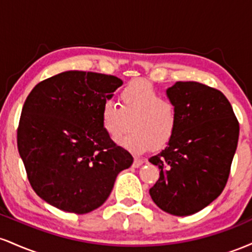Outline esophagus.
I'll use <instances>...</instances> for the list:
<instances>
[{"label":"esophagus","mask_w":252,"mask_h":252,"mask_svg":"<svg viewBox=\"0 0 252 252\" xmlns=\"http://www.w3.org/2000/svg\"><path fill=\"white\" fill-rule=\"evenodd\" d=\"M143 163V160L142 158H134V163H132V166L135 167V168H137V167H140L141 164Z\"/></svg>","instance_id":"esophagus-1"}]
</instances>
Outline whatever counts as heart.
Returning <instances> with one entry per match:
<instances>
[{
  "label": "heart",
  "mask_w": 252,
  "mask_h": 252,
  "mask_svg": "<svg viewBox=\"0 0 252 252\" xmlns=\"http://www.w3.org/2000/svg\"><path fill=\"white\" fill-rule=\"evenodd\" d=\"M120 105L105 100L100 121L105 132L114 141L132 130L120 141L124 148L134 153L147 152L155 146L162 148L174 137L179 126V111L172 100L161 97L152 84L134 80L120 91Z\"/></svg>",
  "instance_id": "1"
}]
</instances>
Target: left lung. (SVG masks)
Returning a JSON list of instances; mask_svg holds the SVG:
<instances>
[{"label": "left lung", "instance_id": "left-lung-1", "mask_svg": "<svg viewBox=\"0 0 252 252\" xmlns=\"http://www.w3.org/2000/svg\"><path fill=\"white\" fill-rule=\"evenodd\" d=\"M179 111L168 146L149 161L160 178L149 189L164 212L189 216L210 205L225 189L239 136V123L221 91L196 82L167 90Z\"/></svg>", "mask_w": 252, "mask_h": 252}]
</instances>
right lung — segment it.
Wrapping results in <instances>:
<instances>
[{
  "label": "right lung",
  "mask_w": 252,
  "mask_h": 252,
  "mask_svg": "<svg viewBox=\"0 0 252 252\" xmlns=\"http://www.w3.org/2000/svg\"><path fill=\"white\" fill-rule=\"evenodd\" d=\"M122 80L96 72L67 71L34 86L17 128V149L40 198L66 212L98 209L132 156L102 126L103 103Z\"/></svg>",
  "instance_id": "obj_1"
}]
</instances>
